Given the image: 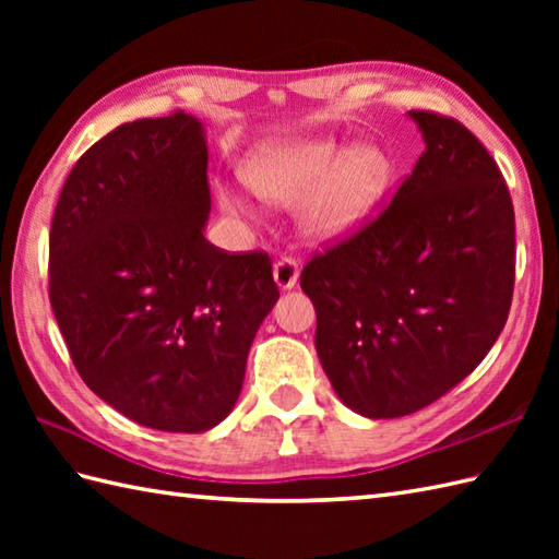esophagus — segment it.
Returning <instances> with one entry per match:
<instances>
[{
  "mask_svg": "<svg viewBox=\"0 0 559 559\" xmlns=\"http://www.w3.org/2000/svg\"><path fill=\"white\" fill-rule=\"evenodd\" d=\"M300 276V261L295 257H281L276 264H273V281L278 283V288H293Z\"/></svg>",
  "mask_w": 559,
  "mask_h": 559,
  "instance_id": "1",
  "label": "esophagus"
}]
</instances>
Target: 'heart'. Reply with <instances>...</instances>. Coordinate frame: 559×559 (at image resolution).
Returning <instances> with one entry per match:
<instances>
[{
    "instance_id": "b5f03b06",
    "label": "heart",
    "mask_w": 559,
    "mask_h": 559,
    "mask_svg": "<svg viewBox=\"0 0 559 559\" xmlns=\"http://www.w3.org/2000/svg\"><path fill=\"white\" fill-rule=\"evenodd\" d=\"M242 177L259 197L276 204H293L310 194L302 211L307 230L331 240L353 233L377 209L394 180V163L374 146L288 141L247 158ZM218 199L233 213L247 211L228 187H218Z\"/></svg>"
}]
</instances>
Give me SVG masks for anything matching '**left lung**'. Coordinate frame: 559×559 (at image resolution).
Returning <instances> with one entry per match:
<instances>
[{"instance_id":"obj_1","label":"left lung","mask_w":559,"mask_h":559,"mask_svg":"<svg viewBox=\"0 0 559 559\" xmlns=\"http://www.w3.org/2000/svg\"><path fill=\"white\" fill-rule=\"evenodd\" d=\"M408 115L425 139L413 173L300 273L319 360L365 418L411 415L466 379L514 295V206L495 158L454 117Z\"/></svg>"}]
</instances>
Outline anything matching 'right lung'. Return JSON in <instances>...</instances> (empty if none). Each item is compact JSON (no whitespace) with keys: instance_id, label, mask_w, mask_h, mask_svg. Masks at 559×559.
Wrapping results in <instances>:
<instances>
[{"instance_id":"right-lung-1","label":"right lung","mask_w":559,"mask_h":559,"mask_svg":"<svg viewBox=\"0 0 559 559\" xmlns=\"http://www.w3.org/2000/svg\"><path fill=\"white\" fill-rule=\"evenodd\" d=\"M201 122L177 110L96 141L50 228V305L83 382L165 432H204L240 396L247 353L278 300L271 257L204 237Z\"/></svg>"}]
</instances>
